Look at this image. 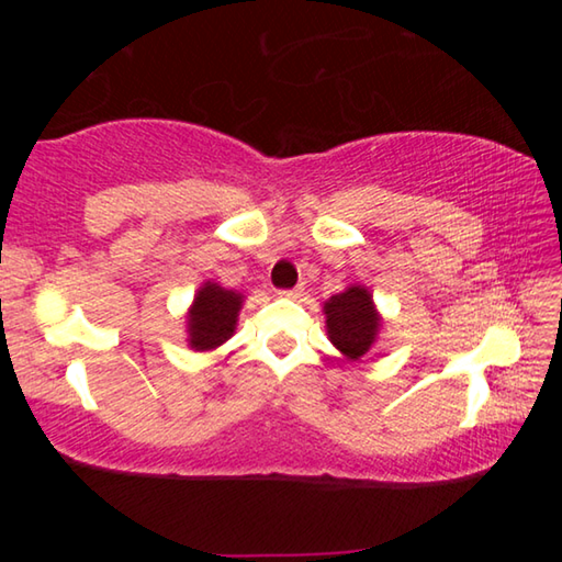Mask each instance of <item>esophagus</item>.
I'll list each match as a JSON object with an SVG mask.
<instances>
[{
  "label": "esophagus",
  "mask_w": 562,
  "mask_h": 562,
  "mask_svg": "<svg viewBox=\"0 0 562 562\" xmlns=\"http://www.w3.org/2000/svg\"><path fill=\"white\" fill-rule=\"evenodd\" d=\"M302 290H304V284H297V288H292V290H280V294H282V297L297 300V297H300V294H302Z\"/></svg>",
  "instance_id": "1"
}]
</instances>
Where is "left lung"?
<instances>
[{"instance_id":"8db88e82","label":"left lung","mask_w":562,"mask_h":562,"mask_svg":"<svg viewBox=\"0 0 562 562\" xmlns=\"http://www.w3.org/2000/svg\"><path fill=\"white\" fill-rule=\"evenodd\" d=\"M327 335L341 355L357 361L374 347L382 317L374 307L372 294L361 284H351L345 292L325 302Z\"/></svg>"}]
</instances>
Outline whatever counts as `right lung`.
Returning <instances> with one entry per match:
<instances>
[{
	"label": "right lung",
	"mask_w": 562,
	"mask_h": 562,
	"mask_svg": "<svg viewBox=\"0 0 562 562\" xmlns=\"http://www.w3.org/2000/svg\"><path fill=\"white\" fill-rule=\"evenodd\" d=\"M243 294L205 282L188 310V345L195 351H211L233 337Z\"/></svg>",
	"instance_id": "obj_1"
}]
</instances>
